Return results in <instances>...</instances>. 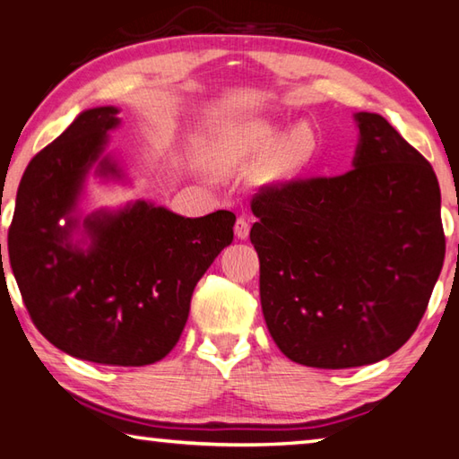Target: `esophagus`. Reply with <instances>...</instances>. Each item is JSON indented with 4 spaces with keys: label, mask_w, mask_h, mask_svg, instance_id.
I'll list each match as a JSON object with an SVG mask.
<instances>
[{
    "label": "esophagus",
    "mask_w": 459,
    "mask_h": 459,
    "mask_svg": "<svg viewBox=\"0 0 459 459\" xmlns=\"http://www.w3.org/2000/svg\"><path fill=\"white\" fill-rule=\"evenodd\" d=\"M248 230H251V224H248L247 216H238L237 222H235V235L243 240L248 237Z\"/></svg>",
    "instance_id": "1"
}]
</instances>
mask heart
<instances>
[{"label":"heart","mask_w":459,"mask_h":459,"mask_svg":"<svg viewBox=\"0 0 459 459\" xmlns=\"http://www.w3.org/2000/svg\"><path fill=\"white\" fill-rule=\"evenodd\" d=\"M273 131L261 127L255 131V139L261 145H269L273 142ZM314 152V135L306 126H298L279 139L273 153V174L275 178L291 176L295 169L301 168L309 160Z\"/></svg>","instance_id":"heart-1"}]
</instances>
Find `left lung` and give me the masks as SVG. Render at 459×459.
<instances>
[{
	"mask_svg": "<svg viewBox=\"0 0 459 459\" xmlns=\"http://www.w3.org/2000/svg\"><path fill=\"white\" fill-rule=\"evenodd\" d=\"M354 121L351 172L265 186L251 202L263 316L279 351L304 367L352 368L397 352L444 267L431 164L380 115Z\"/></svg>",
	"mask_w": 459,
	"mask_h": 459,
	"instance_id": "8db88e82",
	"label": "left lung"
}]
</instances>
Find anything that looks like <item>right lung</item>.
<instances>
[{
	"instance_id": "right-lung-1",
	"label": "right lung",
	"mask_w": 459,
	"mask_h": 459,
	"mask_svg": "<svg viewBox=\"0 0 459 459\" xmlns=\"http://www.w3.org/2000/svg\"><path fill=\"white\" fill-rule=\"evenodd\" d=\"M117 113L82 111L34 155L15 196L7 253L28 314L50 344L81 360L145 367L180 340L194 287L232 243L237 216L186 219L135 200L81 222L76 206L89 169L123 176L103 155ZM81 228L89 247L72 238Z\"/></svg>"
}]
</instances>
